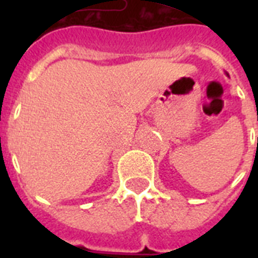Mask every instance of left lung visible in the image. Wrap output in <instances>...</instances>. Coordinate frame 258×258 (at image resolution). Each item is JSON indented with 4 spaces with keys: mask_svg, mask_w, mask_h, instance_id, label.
<instances>
[{
    "mask_svg": "<svg viewBox=\"0 0 258 258\" xmlns=\"http://www.w3.org/2000/svg\"><path fill=\"white\" fill-rule=\"evenodd\" d=\"M257 120H258V117H257ZM257 146H258V137H257Z\"/></svg>",
    "mask_w": 258,
    "mask_h": 258,
    "instance_id": "8db88e82",
    "label": "left lung"
}]
</instances>
